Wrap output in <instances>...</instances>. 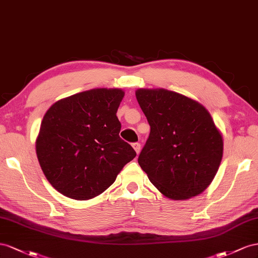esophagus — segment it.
<instances>
[{"label": "esophagus", "instance_id": "esophagus-1", "mask_svg": "<svg viewBox=\"0 0 258 258\" xmlns=\"http://www.w3.org/2000/svg\"><path fill=\"white\" fill-rule=\"evenodd\" d=\"M132 146H133V148H134V150L136 151V153L139 154V152H141V149H142L141 144H139V143H134Z\"/></svg>", "mask_w": 258, "mask_h": 258}]
</instances>
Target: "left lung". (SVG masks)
<instances>
[{"instance_id": "obj_1", "label": "left lung", "mask_w": 258, "mask_h": 258, "mask_svg": "<svg viewBox=\"0 0 258 258\" xmlns=\"http://www.w3.org/2000/svg\"><path fill=\"white\" fill-rule=\"evenodd\" d=\"M136 98L150 125L138 163L160 192L172 200L200 195L223 158V136L198 102L164 88H139Z\"/></svg>"}]
</instances>
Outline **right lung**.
Here are the masks:
<instances>
[{"mask_svg": "<svg viewBox=\"0 0 258 258\" xmlns=\"http://www.w3.org/2000/svg\"><path fill=\"white\" fill-rule=\"evenodd\" d=\"M120 88H95L56 101L44 115L35 142L45 177L58 192L88 200L114 182L136 157L120 138Z\"/></svg>", "mask_w": 258, "mask_h": 258, "instance_id": "1", "label": "right lung"}]
</instances>
